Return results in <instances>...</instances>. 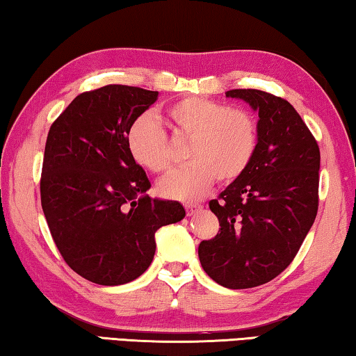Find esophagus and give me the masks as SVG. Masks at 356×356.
Wrapping results in <instances>:
<instances>
[{"mask_svg":"<svg viewBox=\"0 0 356 356\" xmlns=\"http://www.w3.org/2000/svg\"><path fill=\"white\" fill-rule=\"evenodd\" d=\"M201 209H202L201 204H187V206H185V211H187V216L188 217L195 216V213H198Z\"/></svg>","mask_w":356,"mask_h":356,"instance_id":"esophagus-1","label":"esophagus"}]
</instances>
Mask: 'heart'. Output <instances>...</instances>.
<instances>
[{"instance_id":"1","label":"heart","mask_w":356,"mask_h":356,"mask_svg":"<svg viewBox=\"0 0 356 356\" xmlns=\"http://www.w3.org/2000/svg\"><path fill=\"white\" fill-rule=\"evenodd\" d=\"M165 117L179 136L188 139L185 147L188 165L160 182L166 198L198 201L216 179L229 184L250 166L258 147V128L247 111L190 97L169 104ZM127 149L133 160L150 172H163L169 166L166 134L147 114L134 118L128 127Z\"/></svg>"}]
</instances>
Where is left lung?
Segmentation results:
<instances>
[{"label": "left lung", "instance_id": "left-lung-1", "mask_svg": "<svg viewBox=\"0 0 356 356\" xmlns=\"http://www.w3.org/2000/svg\"><path fill=\"white\" fill-rule=\"evenodd\" d=\"M258 112V147L245 172L209 202L220 233L202 241V269L227 289H252L284 270L318 209L320 150L289 101L253 88L229 90Z\"/></svg>", "mask_w": 356, "mask_h": 356}]
</instances>
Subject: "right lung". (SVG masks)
<instances>
[{
  "label": "right lung",
  "mask_w": 356,
  "mask_h": 356,
  "mask_svg": "<svg viewBox=\"0 0 356 356\" xmlns=\"http://www.w3.org/2000/svg\"><path fill=\"white\" fill-rule=\"evenodd\" d=\"M156 98L150 90L106 86L79 95L50 127L42 211L67 266L93 284L138 279L154 259L156 231L185 217L180 202L145 193L147 174L127 149L128 127Z\"/></svg>",
  "instance_id": "1"
}]
</instances>
